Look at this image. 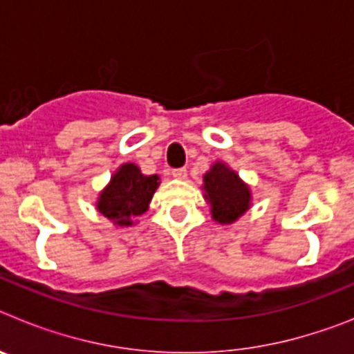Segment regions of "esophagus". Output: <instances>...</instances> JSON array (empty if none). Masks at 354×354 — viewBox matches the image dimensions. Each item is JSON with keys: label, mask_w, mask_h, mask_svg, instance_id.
<instances>
[{"label": "esophagus", "mask_w": 354, "mask_h": 354, "mask_svg": "<svg viewBox=\"0 0 354 354\" xmlns=\"http://www.w3.org/2000/svg\"><path fill=\"white\" fill-rule=\"evenodd\" d=\"M171 175H174L175 179H186L187 170H186V168H177V170L171 171Z\"/></svg>", "instance_id": "esophagus-1"}]
</instances>
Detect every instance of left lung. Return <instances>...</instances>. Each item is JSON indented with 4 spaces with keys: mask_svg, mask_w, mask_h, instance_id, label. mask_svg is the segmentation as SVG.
Instances as JSON below:
<instances>
[{
    "mask_svg": "<svg viewBox=\"0 0 354 354\" xmlns=\"http://www.w3.org/2000/svg\"><path fill=\"white\" fill-rule=\"evenodd\" d=\"M202 179L204 198L216 223H236L252 207V187L225 161L212 162L211 168L202 175Z\"/></svg>",
    "mask_w": 354,
    "mask_h": 354,
    "instance_id": "left-lung-1",
    "label": "left lung"
}]
</instances>
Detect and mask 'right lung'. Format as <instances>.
Instances as JSON below:
<instances>
[{
    "label": "right lung",
    "mask_w": 354,
    "mask_h": 354,
    "mask_svg": "<svg viewBox=\"0 0 354 354\" xmlns=\"http://www.w3.org/2000/svg\"><path fill=\"white\" fill-rule=\"evenodd\" d=\"M159 187V175H143L138 165L122 162L99 193L95 209L115 227H133Z\"/></svg>",
    "instance_id": "obj_1"
}]
</instances>
